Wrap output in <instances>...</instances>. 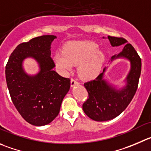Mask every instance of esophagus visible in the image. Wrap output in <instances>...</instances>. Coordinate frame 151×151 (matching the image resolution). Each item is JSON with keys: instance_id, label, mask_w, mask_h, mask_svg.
Segmentation results:
<instances>
[{"instance_id": "34e87169", "label": "esophagus", "mask_w": 151, "mask_h": 151, "mask_svg": "<svg viewBox=\"0 0 151 151\" xmlns=\"http://www.w3.org/2000/svg\"><path fill=\"white\" fill-rule=\"evenodd\" d=\"M70 83H71V87H75L76 85H78V82L77 81L76 79H74V78H72L71 79V81H70Z\"/></svg>"}]
</instances>
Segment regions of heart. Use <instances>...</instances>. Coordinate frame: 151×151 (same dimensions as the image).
Returning a JSON list of instances; mask_svg holds the SVG:
<instances>
[{"instance_id":"b5f03b06","label":"heart","mask_w":151,"mask_h":151,"mask_svg":"<svg viewBox=\"0 0 151 151\" xmlns=\"http://www.w3.org/2000/svg\"><path fill=\"white\" fill-rule=\"evenodd\" d=\"M99 47L92 41L70 43L64 52L58 51L55 53L54 61L63 74H68L74 65L78 64V73L82 79H94L99 76L105 62V55Z\"/></svg>"}]
</instances>
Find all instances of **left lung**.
<instances>
[{
  "mask_svg": "<svg viewBox=\"0 0 151 151\" xmlns=\"http://www.w3.org/2000/svg\"><path fill=\"white\" fill-rule=\"evenodd\" d=\"M107 38L112 47L124 44L122 51L111 57L110 62L118 58L128 60L130 70L121 87H115L104 78L107 67H104L96 79L84 83L89 98L83 104V110L89 118L97 122L113 119L125 110L136 93L141 74V58L133 46L126 44L127 41L122 38L107 36Z\"/></svg>",
  "mask_w": 151,
  "mask_h": 151,
  "instance_id": "left-lung-1",
  "label": "left lung"
}]
</instances>
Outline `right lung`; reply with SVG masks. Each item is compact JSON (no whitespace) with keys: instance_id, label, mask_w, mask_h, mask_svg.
Returning a JSON list of instances; mask_svg holds the SVG:
<instances>
[{"instance_id":"obj_1","label":"right lung","mask_w":151,"mask_h":151,"mask_svg":"<svg viewBox=\"0 0 151 151\" xmlns=\"http://www.w3.org/2000/svg\"><path fill=\"white\" fill-rule=\"evenodd\" d=\"M55 35H42L22 43L15 49L6 66V80L14 105L24 119L35 126H44L55 119L70 87V78L58 75L51 58ZM32 58L39 72L29 75L23 61Z\"/></svg>"}]
</instances>
